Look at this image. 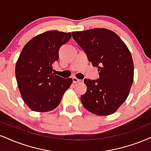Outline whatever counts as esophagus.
Wrapping results in <instances>:
<instances>
[{
	"label": "esophagus",
	"instance_id": "34e87169",
	"mask_svg": "<svg viewBox=\"0 0 151 151\" xmlns=\"http://www.w3.org/2000/svg\"><path fill=\"white\" fill-rule=\"evenodd\" d=\"M73 83H75V84H76V83H81V80H80V79H78L77 78H76V77H73Z\"/></svg>",
	"mask_w": 151,
	"mask_h": 151
}]
</instances>
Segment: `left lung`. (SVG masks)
I'll return each instance as SVG.
<instances>
[{
	"label": "left lung",
	"instance_id": "obj_1",
	"mask_svg": "<svg viewBox=\"0 0 151 151\" xmlns=\"http://www.w3.org/2000/svg\"><path fill=\"white\" fill-rule=\"evenodd\" d=\"M72 36L99 71L96 81L84 80L87 92L81 97L83 106L97 115L113 114L127 99L133 83L129 49L116 33L104 28L73 31Z\"/></svg>",
	"mask_w": 151,
	"mask_h": 151
}]
</instances>
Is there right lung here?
Returning a JSON list of instances; mask_svg holds the SVG:
<instances>
[{
    "label": "right lung",
    "instance_id": "1",
    "mask_svg": "<svg viewBox=\"0 0 151 151\" xmlns=\"http://www.w3.org/2000/svg\"><path fill=\"white\" fill-rule=\"evenodd\" d=\"M71 38V33L48 31L33 37L24 45L15 66V76L22 99L36 112L56 109L72 84L71 78L55 75L52 66L59 49Z\"/></svg>",
    "mask_w": 151,
    "mask_h": 151
}]
</instances>
